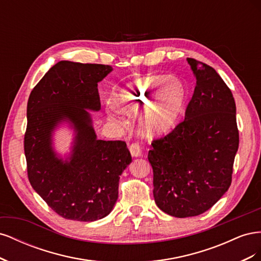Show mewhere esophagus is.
Listing matches in <instances>:
<instances>
[{
	"label": "esophagus",
	"mask_w": 261,
	"mask_h": 261,
	"mask_svg": "<svg viewBox=\"0 0 261 261\" xmlns=\"http://www.w3.org/2000/svg\"><path fill=\"white\" fill-rule=\"evenodd\" d=\"M129 151L133 156H140L141 155V148L138 143H132L129 145Z\"/></svg>",
	"instance_id": "1"
}]
</instances>
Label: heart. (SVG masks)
<instances>
[{
    "mask_svg": "<svg viewBox=\"0 0 261 261\" xmlns=\"http://www.w3.org/2000/svg\"><path fill=\"white\" fill-rule=\"evenodd\" d=\"M114 101L129 111L145 106L139 127L146 135L153 137L170 132L177 124L185 110L186 89L174 76L148 75L118 89Z\"/></svg>",
    "mask_w": 261,
    "mask_h": 261,
    "instance_id": "b5f03b06",
    "label": "heart"
}]
</instances>
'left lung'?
<instances>
[{
  "instance_id": "obj_1",
  "label": "left lung",
  "mask_w": 261,
  "mask_h": 261,
  "mask_svg": "<svg viewBox=\"0 0 261 261\" xmlns=\"http://www.w3.org/2000/svg\"><path fill=\"white\" fill-rule=\"evenodd\" d=\"M187 61L197 82L184 121L153 139L148 153L154 201L176 218L199 216L225 194L240 144L231 89L215 68Z\"/></svg>"
}]
</instances>
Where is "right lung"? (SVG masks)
Here are the masks:
<instances>
[{
  "instance_id": "1",
  "label": "right lung",
  "mask_w": 261,
  "mask_h": 261,
  "mask_svg": "<svg viewBox=\"0 0 261 261\" xmlns=\"http://www.w3.org/2000/svg\"><path fill=\"white\" fill-rule=\"evenodd\" d=\"M110 65L61 61L31 91L23 138L31 186L59 216L91 222L111 212L118 197L120 175L132 162L125 141L101 140L88 112L99 111L98 83ZM69 120L76 132L72 154L59 160L51 149V132Z\"/></svg>"
}]
</instances>
